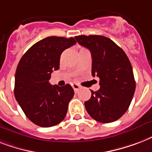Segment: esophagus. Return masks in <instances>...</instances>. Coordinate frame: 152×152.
<instances>
[{"mask_svg": "<svg viewBox=\"0 0 152 152\" xmlns=\"http://www.w3.org/2000/svg\"><path fill=\"white\" fill-rule=\"evenodd\" d=\"M72 88H73L75 91H77L79 88H80V86L79 85V84H77V83H72Z\"/></svg>", "mask_w": 152, "mask_h": 152, "instance_id": "esophagus-1", "label": "esophagus"}]
</instances>
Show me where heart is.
Masks as SVG:
<instances>
[{"label":"heart","mask_w":152,"mask_h":152,"mask_svg":"<svg viewBox=\"0 0 152 152\" xmlns=\"http://www.w3.org/2000/svg\"><path fill=\"white\" fill-rule=\"evenodd\" d=\"M81 50H82V49H81Z\"/></svg>","instance_id":"b5f03b06"}]
</instances>
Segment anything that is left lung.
<instances>
[{
	"mask_svg": "<svg viewBox=\"0 0 152 152\" xmlns=\"http://www.w3.org/2000/svg\"><path fill=\"white\" fill-rule=\"evenodd\" d=\"M75 39L91 51L92 76L99 78V90L91 91L84 102L89 115L101 123L115 121L127 111L136 90L132 68L127 55L111 39L102 35Z\"/></svg>",
	"mask_w": 152,
	"mask_h": 152,
	"instance_id": "8db88e82",
	"label": "left lung"
}]
</instances>
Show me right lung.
<instances>
[{
    "label": "right lung",
    "mask_w": 152,
    "mask_h": 152,
    "mask_svg": "<svg viewBox=\"0 0 152 152\" xmlns=\"http://www.w3.org/2000/svg\"><path fill=\"white\" fill-rule=\"evenodd\" d=\"M76 43L73 38L50 36L34 44L21 57L15 75L14 95L31 121L41 127L64 120L74 91L71 85L52 86L53 70L59 69L62 52Z\"/></svg>",
    "instance_id": "add662e5"
}]
</instances>
